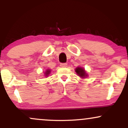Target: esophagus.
<instances>
[{"mask_svg":"<svg viewBox=\"0 0 128 128\" xmlns=\"http://www.w3.org/2000/svg\"><path fill=\"white\" fill-rule=\"evenodd\" d=\"M60 66H61V67H67V63H61Z\"/></svg>","mask_w":128,"mask_h":128,"instance_id":"esophagus-1","label":"esophagus"}]
</instances>
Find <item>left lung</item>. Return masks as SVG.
Here are the masks:
<instances>
[{
	"label": "left lung",
	"mask_w": 128,
	"mask_h": 128,
	"mask_svg": "<svg viewBox=\"0 0 128 128\" xmlns=\"http://www.w3.org/2000/svg\"><path fill=\"white\" fill-rule=\"evenodd\" d=\"M75 71L76 73L81 78H84L87 76V74H86V72L85 71L84 69L81 68V67H78V68H76Z\"/></svg>",
	"instance_id": "8db88e82"
}]
</instances>
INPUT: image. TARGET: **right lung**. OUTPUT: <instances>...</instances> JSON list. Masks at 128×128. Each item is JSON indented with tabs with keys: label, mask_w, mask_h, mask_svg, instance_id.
Here are the masks:
<instances>
[{
	"label": "right lung",
	"mask_w": 128,
	"mask_h": 128,
	"mask_svg": "<svg viewBox=\"0 0 128 128\" xmlns=\"http://www.w3.org/2000/svg\"><path fill=\"white\" fill-rule=\"evenodd\" d=\"M50 70H47L46 72H45V75L48 76L50 74Z\"/></svg>",
	"instance_id": "right-lung-1"
}]
</instances>
